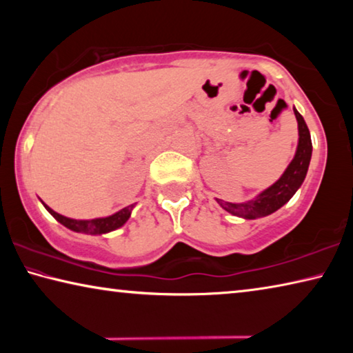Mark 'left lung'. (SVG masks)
Returning a JSON list of instances; mask_svg holds the SVG:
<instances>
[{
  "mask_svg": "<svg viewBox=\"0 0 353 353\" xmlns=\"http://www.w3.org/2000/svg\"><path fill=\"white\" fill-rule=\"evenodd\" d=\"M294 115L297 119L299 129V141L294 157H292L288 168L283 171L277 182H274L271 187L263 190L261 193L255 196L254 199L246 202H225L223 199H216L218 204L224 208L225 212L238 218L244 219H256L268 216L274 212H277L280 207H283L296 191L301 188V185L305 181L310 160H312V137L307 128V123L301 113L294 107Z\"/></svg>",
  "mask_w": 353,
  "mask_h": 353,
  "instance_id": "1",
  "label": "left lung"
}]
</instances>
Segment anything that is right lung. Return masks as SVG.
I'll list each match as a JSON object with an SVG mask.
<instances>
[{
  "label": "right lung",
  "instance_id": "add662e5",
  "mask_svg": "<svg viewBox=\"0 0 353 353\" xmlns=\"http://www.w3.org/2000/svg\"><path fill=\"white\" fill-rule=\"evenodd\" d=\"M43 204V202H41ZM48 212H50L52 216H54L59 223L62 225L67 227V229L73 230V232H79V234H87V235H104L109 234V232H113L123 227L128 223V219L130 218V213H132L135 204L128 205L121 208V210L110 214V216H104V218H94V219H73V218H67L63 214L57 213L52 210V208L43 204Z\"/></svg>",
  "mask_w": 353,
  "mask_h": 353
}]
</instances>
